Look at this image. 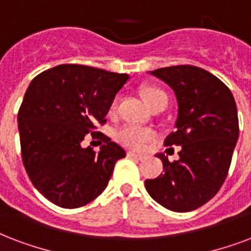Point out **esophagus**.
I'll list each match as a JSON object with an SVG mask.
<instances>
[{"label":"esophagus","instance_id":"esophagus-1","mask_svg":"<svg viewBox=\"0 0 251 251\" xmlns=\"http://www.w3.org/2000/svg\"><path fill=\"white\" fill-rule=\"evenodd\" d=\"M128 157H131V159H136V160H141L144 156L141 153H137V152H133V151H129L127 153Z\"/></svg>","mask_w":251,"mask_h":251}]
</instances>
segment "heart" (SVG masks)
Here are the masks:
<instances>
[{"instance_id": "1", "label": "heart", "mask_w": 251, "mask_h": 251, "mask_svg": "<svg viewBox=\"0 0 251 251\" xmlns=\"http://www.w3.org/2000/svg\"><path fill=\"white\" fill-rule=\"evenodd\" d=\"M140 94L143 100L146 101L150 108H153L154 105L161 104V103L167 104V101H168L167 94L161 88L156 87V86H146V87L141 88ZM115 108H116V101H114L112 105H111V111H115ZM116 139L123 146L135 148V150H140V148L146 146L147 143L153 140L154 132L150 128H143L128 124V126H124V127L120 128L116 132Z\"/></svg>"}]
</instances>
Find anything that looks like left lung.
Here are the masks:
<instances>
[{"mask_svg":"<svg viewBox=\"0 0 251 251\" xmlns=\"http://www.w3.org/2000/svg\"><path fill=\"white\" fill-rule=\"evenodd\" d=\"M172 88L178 104L175 127L165 146H181L180 159L163 153L164 173L146 180L152 199L173 212L206 204L225 181L238 140V115L233 94L209 71L196 66L163 67L151 73Z\"/></svg>","mask_w":251,"mask_h":251,"instance_id":"8db88e82","label":"left lung"}]
</instances>
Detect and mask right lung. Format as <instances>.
<instances>
[{
	"mask_svg": "<svg viewBox=\"0 0 251 251\" xmlns=\"http://www.w3.org/2000/svg\"><path fill=\"white\" fill-rule=\"evenodd\" d=\"M127 74L82 65H59L30 82L18 111L21 154L33 185L52 204L74 209L95 200L126 151L98 132L97 124L127 82ZM91 133L103 143L84 149Z\"/></svg>",
	"mask_w": 251,
	"mask_h": 251,
	"instance_id": "obj_1",
	"label": "right lung"
}]
</instances>
